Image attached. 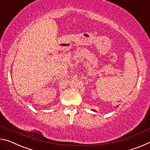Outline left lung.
<instances>
[{
	"label": "left lung",
	"instance_id": "1",
	"mask_svg": "<svg viewBox=\"0 0 150 150\" xmlns=\"http://www.w3.org/2000/svg\"><path fill=\"white\" fill-rule=\"evenodd\" d=\"M94 111H95V110H94Z\"/></svg>",
	"mask_w": 150,
	"mask_h": 150
}]
</instances>
